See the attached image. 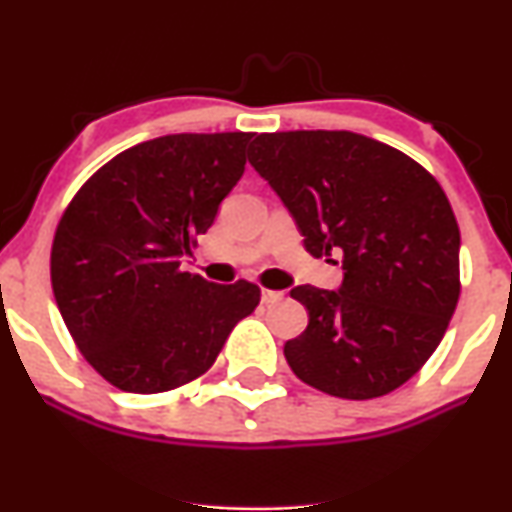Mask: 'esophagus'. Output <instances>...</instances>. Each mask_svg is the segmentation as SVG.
<instances>
[{
	"mask_svg": "<svg viewBox=\"0 0 512 512\" xmlns=\"http://www.w3.org/2000/svg\"><path fill=\"white\" fill-rule=\"evenodd\" d=\"M284 301V291H272V289H262V303L264 305H274Z\"/></svg>",
	"mask_w": 512,
	"mask_h": 512,
	"instance_id": "obj_1",
	"label": "esophagus"
}]
</instances>
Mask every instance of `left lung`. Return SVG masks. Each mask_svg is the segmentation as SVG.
Listing matches in <instances>:
<instances>
[{"instance_id":"1","label":"left lung","mask_w":512,"mask_h":512,"mask_svg":"<svg viewBox=\"0 0 512 512\" xmlns=\"http://www.w3.org/2000/svg\"><path fill=\"white\" fill-rule=\"evenodd\" d=\"M310 255H342L339 291L305 284L308 310L284 356L303 383L342 399L397 390L438 349L460 298V228L438 180L356 132L260 134L248 151Z\"/></svg>"}]
</instances>
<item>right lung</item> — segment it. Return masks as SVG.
<instances>
[{"label": "right lung", "mask_w": 512, "mask_h": 512, "mask_svg": "<svg viewBox=\"0 0 512 512\" xmlns=\"http://www.w3.org/2000/svg\"><path fill=\"white\" fill-rule=\"evenodd\" d=\"M250 132L168 134L117 154L76 192L52 240L64 325L117 390L156 395L214 366L260 303L250 281L182 272L245 170Z\"/></svg>", "instance_id": "obj_1"}]
</instances>
